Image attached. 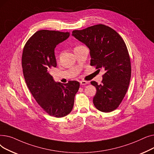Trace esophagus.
<instances>
[{"label":"esophagus","instance_id":"1","mask_svg":"<svg viewBox=\"0 0 154 154\" xmlns=\"http://www.w3.org/2000/svg\"><path fill=\"white\" fill-rule=\"evenodd\" d=\"M88 82H87V81H85V80H81V81L80 82V85H87V84H88Z\"/></svg>","mask_w":154,"mask_h":154}]
</instances>
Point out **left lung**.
I'll return each mask as SVG.
<instances>
[{"mask_svg": "<svg viewBox=\"0 0 154 154\" xmlns=\"http://www.w3.org/2000/svg\"><path fill=\"white\" fill-rule=\"evenodd\" d=\"M72 35L89 48L91 66L106 71L101 84L91 82L97 89L95 107L103 112L114 110L125 97L131 77L130 57L124 40L103 24L74 30Z\"/></svg>", "mask_w": 154, "mask_h": 154, "instance_id": "left-lung-1", "label": "left lung"}]
</instances>
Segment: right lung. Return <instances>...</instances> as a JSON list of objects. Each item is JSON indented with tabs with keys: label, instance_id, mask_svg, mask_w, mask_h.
Here are the masks:
<instances>
[{
	"label": "right lung",
	"instance_id": "1",
	"mask_svg": "<svg viewBox=\"0 0 154 154\" xmlns=\"http://www.w3.org/2000/svg\"><path fill=\"white\" fill-rule=\"evenodd\" d=\"M69 36V32L37 31L28 40L22 53L23 76L30 92L48 115L58 118L72 111L80 86L77 81L67 84L55 82L50 73L51 69L57 66L56 45Z\"/></svg>",
	"mask_w": 154,
	"mask_h": 154
}]
</instances>
